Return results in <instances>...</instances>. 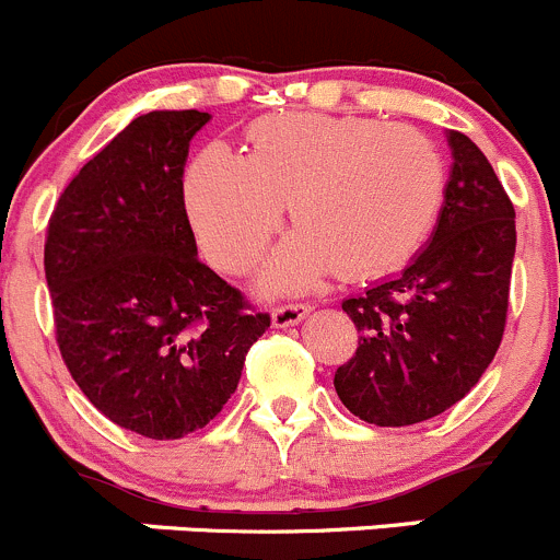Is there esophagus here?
Masks as SVG:
<instances>
[{"label":"esophagus","instance_id":"34e87169","mask_svg":"<svg viewBox=\"0 0 560 560\" xmlns=\"http://www.w3.org/2000/svg\"><path fill=\"white\" fill-rule=\"evenodd\" d=\"M307 313H310V304H302V302L278 304V307H272V324L278 326V329H285V326L299 324Z\"/></svg>","mask_w":560,"mask_h":560}]
</instances>
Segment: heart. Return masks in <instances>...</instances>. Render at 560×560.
<instances>
[{
    "label": "heart",
    "mask_w": 560,
    "mask_h": 560,
    "mask_svg": "<svg viewBox=\"0 0 560 560\" xmlns=\"http://www.w3.org/2000/svg\"><path fill=\"white\" fill-rule=\"evenodd\" d=\"M446 160L428 132L368 116L278 114L247 130V158L212 143L192 160L185 201L214 267L247 272L278 231H293L264 272L302 291L331 269L384 278L424 247L446 201Z\"/></svg>",
    "instance_id": "heart-1"
}]
</instances>
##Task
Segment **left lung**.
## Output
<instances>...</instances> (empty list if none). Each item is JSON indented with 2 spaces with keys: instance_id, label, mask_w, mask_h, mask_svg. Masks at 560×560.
Here are the masks:
<instances>
[{
  "instance_id": "1",
  "label": "left lung",
  "mask_w": 560,
  "mask_h": 560,
  "mask_svg": "<svg viewBox=\"0 0 560 560\" xmlns=\"http://www.w3.org/2000/svg\"><path fill=\"white\" fill-rule=\"evenodd\" d=\"M452 176L430 245L395 280L346 299L357 353L335 373L353 417L424 422L468 395L501 346L512 282L514 207L481 149L450 130Z\"/></svg>"
}]
</instances>
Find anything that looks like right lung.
<instances>
[{
  "instance_id": "add662e5",
  "label": "right lung",
  "mask_w": 560,
  "mask_h": 560,
  "mask_svg": "<svg viewBox=\"0 0 560 560\" xmlns=\"http://www.w3.org/2000/svg\"><path fill=\"white\" fill-rule=\"evenodd\" d=\"M203 110L132 119L70 179L46 231L57 346L103 417L176 441L212 422L267 331L240 288L198 261L182 174Z\"/></svg>"
}]
</instances>
